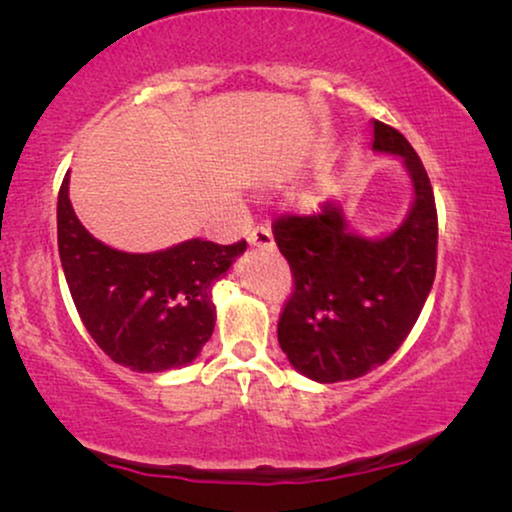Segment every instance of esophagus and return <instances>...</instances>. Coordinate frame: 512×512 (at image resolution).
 Wrapping results in <instances>:
<instances>
[{
	"label": "esophagus",
	"instance_id": "1",
	"mask_svg": "<svg viewBox=\"0 0 512 512\" xmlns=\"http://www.w3.org/2000/svg\"><path fill=\"white\" fill-rule=\"evenodd\" d=\"M247 240H249V244H254V247H261V249H270L272 244H275V240H272L270 228H265V226L251 228Z\"/></svg>",
	"mask_w": 512,
	"mask_h": 512
}]
</instances>
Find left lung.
I'll list each match as a JSON object with an SVG mask.
<instances>
[{
  "mask_svg": "<svg viewBox=\"0 0 512 512\" xmlns=\"http://www.w3.org/2000/svg\"><path fill=\"white\" fill-rule=\"evenodd\" d=\"M373 149L401 156L415 202L380 240L347 230L340 205L321 214H284L272 235L293 286L279 314V347L317 382H342L382 366L408 338L436 277L438 212L422 160L396 128L373 123Z\"/></svg>",
  "mask_w": 512,
  "mask_h": 512,
  "instance_id": "obj_1",
  "label": "left lung"
}]
</instances>
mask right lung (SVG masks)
Here are the masks:
<instances>
[{
	"mask_svg": "<svg viewBox=\"0 0 512 512\" xmlns=\"http://www.w3.org/2000/svg\"><path fill=\"white\" fill-rule=\"evenodd\" d=\"M58 193V251L76 312L97 347L137 373L191 363L212 338V289L247 242L188 240L156 254H128L95 240Z\"/></svg>",
	"mask_w": 512,
	"mask_h": 512,
	"instance_id": "add662e5",
	"label": "right lung"
}]
</instances>
